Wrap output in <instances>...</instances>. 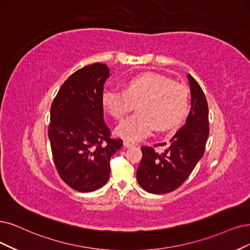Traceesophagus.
Returning a JSON list of instances; mask_svg holds the SVG:
<instances>
[{
	"mask_svg": "<svg viewBox=\"0 0 250 250\" xmlns=\"http://www.w3.org/2000/svg\"><path fill=\"white\" fill-rule=\"evenodd\" d=\"M124 146L125 147V148H131V147L136 146V144H135V143H132V142H130V141H127V140H125V141H124Z\"/></svg>",
	"mask_w": 250,
	"mask_h": 250,
	"instance_id": "obj_1",
	"label": "esophagus"
}]
</instances>
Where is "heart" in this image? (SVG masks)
I'll use <instances>...</instances> for the list:
<instances>
[{
  "mask_svg": "<svg viewBox=\"0 0 250 250\" xmlns=\"http://www.w3.org/2000/svg\"><path fill=\"white\" fill-rule=\"evenodd\" d=\"M140 112L126 117L116 127V134L127 141H139L149 136L155 126L166 130L186 117L189 96L181 83L154 73H143L125 83V90L106 87L102 104L114 118H123L134 103Z\"/></svg>",
  "mask_w": 250,
  "mask_h": 250,
  "instance_id": "b5f03b06",
  "label": "heart"
}]
</instances>
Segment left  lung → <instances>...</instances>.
Returning a JSON list of instances; mask_svg holds the SVG:
<instances>
[{
	"mask_svg": "<svg viewBox=\"0 0 250 250\" xmlns=\"http://www.w3.org/2000/svg\"><path fill=\"white\" fill-rule=\"evenodd\" d=\"M190 86V111L187 122L170 140V145L159 153L151 146H143L142 160L137 170L140 187L151 193H167L186 181L205 152L209 136L208 104L199 83L188 75ZM166 143L155 144L164 146Z\"/></svg>",
	"mask_w": 250,
	"mask_h": 250,
	"instance_id": "left-lung-1",
	"label": "left lung"
}]
</instances>
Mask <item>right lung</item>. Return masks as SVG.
<instances>
[{"mask_svg": "<svg viewBox=\"0 0 250 250\" xmlns=\"http://www.w3.org/2000/svg\"><path fill=\"white\" fill-rule=\"evenodd\" d=\"M109 68L96 62L63 82L50 108L48 137L60 177L80 192L94 191L110 176V159L123 140L111 138L102 92Z\"/></svg>", "mask_w": 250, "mask_h": 250, "instance_id": "add662e5", "label": "right lung"}]
</instances>
